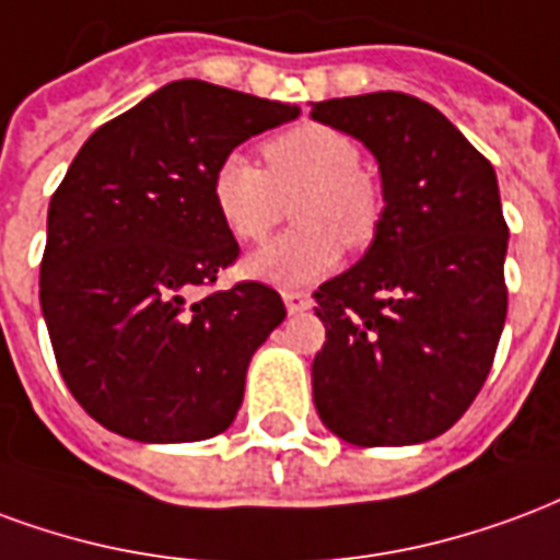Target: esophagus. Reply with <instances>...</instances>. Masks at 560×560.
<instances>
[{
    "label": "esophagus",
    "instance_id": "1",
    "mask_svg": "<svg viewBox=\"0 0 560 560\" xmlns=\"http://www.w3.org/2000/svg\"><path fill=\"white\" fill-rule=\"evenodd\" d=\"M283 301L289 313H304V310H310V304H313V298H310L307 292H298V289L283 292Z\"/></svg>",
    "mask_w": 560,
    "mask_h": 560
}]
</instances>
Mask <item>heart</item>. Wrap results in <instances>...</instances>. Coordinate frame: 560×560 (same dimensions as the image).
Returning a JSON list of instances; mask_svg holds the SVG:
<instances>
[{
	"mask_svg": "<svg viewBox=\"0 0 560 560\" xmlns=\"http://www.w3.org/2000/svg\"><path fill=\"white\" fill-rule=\"evenodd\" d=\"M268 170L232 151L211 173V202L220 223L241 244L268 238L292 202V223L244 271L280 289L316 283L334 271L346 250H366L382 230L385 196L361 170V145L346 130L304 121L280 130L262 145Z\"/></svg>",
	"mask_w": 560,
	"mask_h": 560,
	"instance_id": "1",
	"label": "heart"
}]
</instances>
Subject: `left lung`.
<instances>
[{
  "mask_svg": "<svg viewBox=\"0 0 560 560\" xmlns=\"http://www.w3.org/2000/svg\"><path fill=\"white\" fill-rule=\"evenodd\" d=\"M310 116L373 151L382 230L322 283L313 361L322 423L358 447L430 442L475 402L508 316V223L492 163L420 97L373 92Z\"/></svg>",
  "mask_w": 560,
  "mask_h": 560,
  "instance_id": "8db88e82",
  "label": "left lung"
}]
</instances>
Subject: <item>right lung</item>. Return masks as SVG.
<instances>
[{
    "mask_svg": "<svg viewBox=\"0 0 560 560\" xmlns=\"http://www.w3.org/2000/svg\"><path fill=\"white\" fill-rule=\"evenodd\" d=\"M298 113L175 80L77 151L47 211L40 310L65 385L109 432L202 442L238 415L247 364L285 307L256 280L190 301L238 259L211 173Z\"/></svg>",
    "mask_w": 560,
    "mask_h": 560,
    "instance_id": "add662e5",
    "label": "right lung"
}]
</instances>
